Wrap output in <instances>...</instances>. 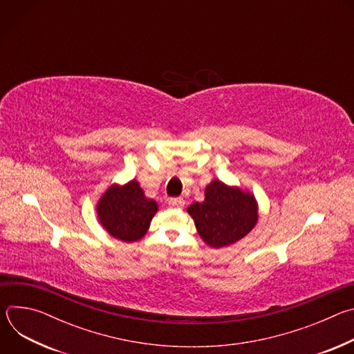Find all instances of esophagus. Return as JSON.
Here are the masks:
<instances>
[{
  "label": "esophagus",
  "instance_id": "34e87169",
  "mask_svg": "<svg viewBox=\"0 0 354 354\" xmlns=\"http://www.w3.org/2000/svg\"><path fill=\"white\" fill-rule=\"evenodd\" d=\"M168 205L171 209H183L185 207V200L180 197H174L168 200Z\"/></svg>",
  "mask_w": 354,
  "mask_h": 354
}]
</instances>
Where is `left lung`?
<instances>
[{"instance_id": "1", "label": "left lung", "mask_w": 354, "mask_h": 354, "mask_svg": "<svg viewBox=\"0 0 354 354\" xmlns=\"http://www.w3.org/2000/svg\"><path fill=\"white\" fill-rule=\"evenodd\" d=\"M205 196V201H196L187 213L207 245L213 248L231 245L255 227L258 205L254 194L213 180L206 187Z\"/></svg>"}]
</instances>
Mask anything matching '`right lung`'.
Instances as JSON below:
<instances>
[{"instance_id": "1", "label": "right lung", "mask_w": 354, "mask_h": 354, "mask_svg": "<svg viewBox=\"0 0 354 354\" xmlns=\"http://www.w3.org/2000/svg\"><path fill=\"white\" fill-rule=\"evenodd\" d=\"M96 212L100 224L112 236L133 242L145 235L158 206L156 200L145 197L133 179L124 186H111L100 197Z\"/></svg>"}]
</instances>
